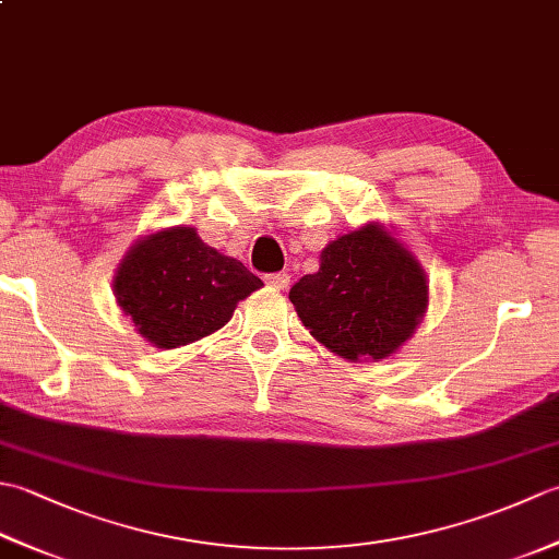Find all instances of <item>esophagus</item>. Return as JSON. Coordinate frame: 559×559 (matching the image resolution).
Returning a JSON list of instances; mask_svg holds the SVG:
<instances>
[{
  "mask_svg": "<svg viewBox=\"0 0 559 559\" xmlns=\"http://www.w3.org/2000/svg\"><path fill=\"white\" fill-rule=\"evenodd\" d=\"M269 288H276V290H286L290 286V276L286 271H278V273H269L264 278Z\"/></svg>",
  "mask_w": 559,
  "mask_h": 559,
  "instance_id": "1",
  "label": "esophagus"
}]
</instances>
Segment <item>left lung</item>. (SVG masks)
Returning <instances> with one entry per match:
<instances>
[{
    "label": "left lung",
    "mask_w": 559,
    "mask_h": 559,
    "mask_svg": "<svg viewBox=\"0 0 559 559\" xmlns=\"http://www.w3.org/2000/svg\"><path fill=\"white\" fill-rule=\"evenodd\" d=\"M300 322L338 358L379 362L406 343L430 302L425 269L384 223L331 240L319 271L290 288Z\"/></svg>",
    "instance_id": "left-lung-1"
}]
</instances>
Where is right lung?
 Segmentation results:
<instances>
[{"instance_id":"right-lung-1","label":"right lung","mask_w":559,"mask_h":559,"mask_svg":"<svg viewBox=\"0 0 559 559\" xmlns=\"http://www.w3.org/2000/svg\"><path fill=\"white\" fill-rule=\"evenodd\" d=\"M264 283L242 261L221 254L197 228L153 230L115 269V300L153 348L189 346L230 322L235 307Z\"/></svg>"}]
</instances>
